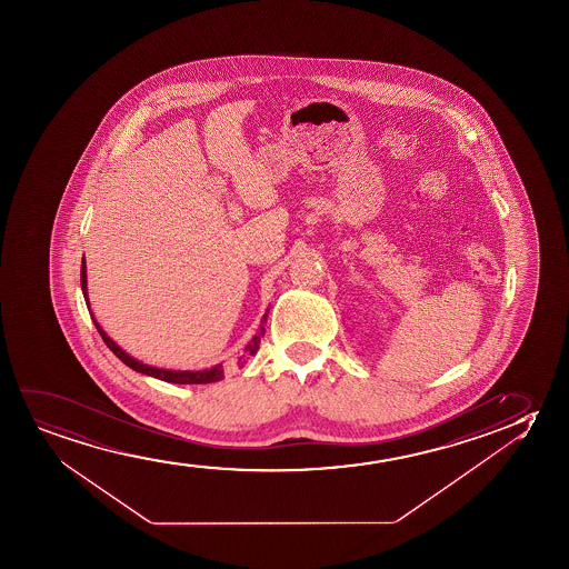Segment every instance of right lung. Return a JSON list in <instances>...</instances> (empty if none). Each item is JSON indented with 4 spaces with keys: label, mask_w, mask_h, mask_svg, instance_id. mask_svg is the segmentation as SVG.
Returning a JSON list of instances; mask_svg holds the SVG:
<instances>
[{
    "label": "right lung",
    "mask_w": 569,
    "mask_h": 569,
    "mask_svg": "<svg viewBox=\"0 0 569 569\" xmlns=\"http://www.w3.org/2000/svg\"><path fill=\"white\" fill-rule=\"evenodd\" d=\"M81 291H83V297H86L87 309L91 312V305H89V293H87V264L86 260H81ZM268 309H266L264 317L260 320V328H258V335L252 336L250 338V342L244 346V350H242L241 356L237 359V367H242L247 363V359L250 356H254L257 353L258 348H260V338L264 335V322L268 319ZM91 319H93L94 327L99 330V335H101L104 343L109 346L110 351L117 356L122 363L133 369V371H138V373L149 375V377H156L159 381L164 382H174V385H206V382H216L221 381L226 373H223V369L226 367L218 363V366L210 367V369H200V371H180V369H164V367H156L148 366V363H143L140 359L132 358L130 353H126L120 346H118L112 338H110L104 330H102L101 325L97 322L94 319L93 312H91Z\"/></svg>",
    "instance_id": "obj_1"
}]
</instances>
